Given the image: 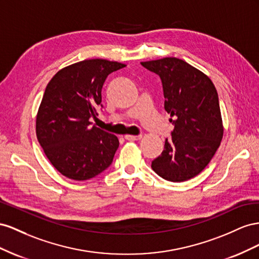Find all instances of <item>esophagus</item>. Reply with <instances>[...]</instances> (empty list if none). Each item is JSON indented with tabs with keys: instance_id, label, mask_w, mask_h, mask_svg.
I'll list each match as a JSON object with an SVG mask.
<instances>
[{
	"instance_id": "esophagus-1",
	"label": "esophagus",
	"mask_w": 259,
	"mask_h": 259,
	"mask_svg": "<svg viewBox=\"0 0 259 259\" xmlns=\"http://www.w3.org/2000/svg\"><path fill=\"white\" fill-rule=\"evenodd\" d=\"M142 136H130V135H127L124 136V139L128 140V141H138V140H141Z\"/></svg>"
}]
</instances>
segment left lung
Returning <instances> with one entry per match:
<instances>
[{"label":"left lung","instance_id":"left-lung-1","mask_svg":"<svg viewBox=\"0 0 259 259\" xmlns=\"http://www.w3.org/2000/svg\"><path fill=\"white\" fill-rule=\"evenodd\" d=\"M160 77L165 109L175 128L152 169L161 178L182 182L208 165L224 136L218 93L201 70L176 57L142 62Z\"/></svg>","mask_w":259,"mask_h":259}]
</instances>
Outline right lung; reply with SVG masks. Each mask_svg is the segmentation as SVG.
I'll use <instances>...</instances> for the list:
<instances>
[{"instance_id": "add662e5", "label": "right lung", "mask_w": 259, "mask_h": 259, "mask_svg": "<svg viewBox=\"0 0 259 259\" xmlns=\"http://www.w3.org/2000/svg\"><path fill=\"white\" fill-rule=\"evenodd\" d=\"M123 67L101 58L85 60L57 71L47 85L36 114V138L51 164L69 179H91L112 164L119 141L91 127L90 118L99 115L105 79Z\"/></svg>"}]
</instances>
